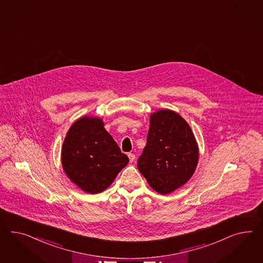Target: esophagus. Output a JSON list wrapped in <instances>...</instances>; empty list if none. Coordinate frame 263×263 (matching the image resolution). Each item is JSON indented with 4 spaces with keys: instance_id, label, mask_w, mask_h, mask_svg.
<instances>
[{
    "instance_id": "34e87169",
    "label": "esophagus",
    "mask_w": 263,
    "mask_h": 263,
    "mask_svg": "<svg viewBox=\"0 0 263 263\" xmlns=\"http://www.w3.org/2000/svg\"><path fill=\"white\" fill-rule=\"evenodd\" d=\"M128 158H129V161L132 163V162H134L136 157L133 153H129V154H128Z\"/></svg>"
}]
</instances>
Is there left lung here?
Returning a JSON list of instances; mask_svg holds the SVG:
<instances>
[{
  "label": "left lung",
  "mask_w": 263,
  "mask_h": 263,
  "mask_svg": "<svg viewBox=\"0 0 263 263\" xmlns=\"http://www.w3.org/2000/svg\"><path fill=\"white\" fill-rule=\"evenodd\" d=\"M199 160L198 144L189 123L162 109L150 115L147 142L138 168L158 193L170 194L192 178Z\"/></svg>",
  "instance_id": "obj_1"
}]
</instances>
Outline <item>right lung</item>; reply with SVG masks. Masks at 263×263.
I'll use <instances>...</instances> for the list:
<instances>
[{"mask_svg": "<svg viewBox=\"0 0 263 263\" xmlns=\"http://www.w3.org/2000/svg\"><path fill=\"white\" fill-rule=\"evenodd\" d=\"M128 162L98 117L79 118L66 134L61 149L62 167L83 192L96 194L105 191Z\"/></svg>", "mask_w": 263, "mask_h": 263, "instance_id": "right-lung-1", "label": "right lung"}]
</instances>
